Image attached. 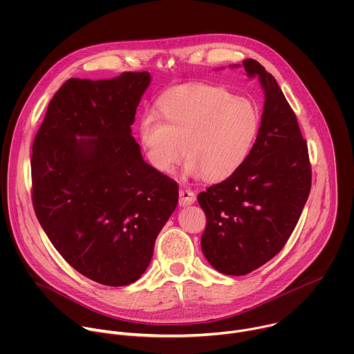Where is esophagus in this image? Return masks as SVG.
Listing matches in <instances>:
<instances>
[{"instance_id": "esophagus-1", "label": "esophagus", "mask_w": 354, "mask_h": 354, "mask_svg": "<svg viewBox=\"0 0 354 354\" xmlns=\"http://www.w3.org/2000/svg\"><path fill=\"white\" fill-rule=\"evenodd\" d=\"M196 201V194L186 186H182L179 190V205L180 206H189Z\"/></svg>"}]
</instances>
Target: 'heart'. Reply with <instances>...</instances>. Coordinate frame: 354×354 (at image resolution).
I'll return each mask as SVG.
<instances>
[{"label":"heart","mask_w":354,"mask_h":354,"mask_svg":"<svg viewBox=\"0 0 354 354\" xmlns=\"http://www.w3.org/2000/svg\"><path fill=\"white\" fill-rule=\"evenodd\" d=\"M158 111L140 120L148 164L171 174L185 156V169L206 180H224L246 161L259 133L261 113L250 99L214 85H192L165 95Z\"/></svg>","instance_id":"heart-1"}]
</instances>
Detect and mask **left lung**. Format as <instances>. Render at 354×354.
I'll list each match as a JSON object with an SVG mask.
<instances>
[{
    "instance_id": "8db88e82",
    "label": "left lung",
    "mask_w": 354,
    "mask_h": 354,
    "mask_svg": "<svg viewBox=\"0 0 354 354\" xmlns=\"http://www.w3.org/2000/svg\"><path fill=\"white\" fill-rule=\"evenodd\" d=\"M242 64L265 91L257 141L236 172L197 196L207 218L201 250L230 276L248 274L279 254L311 190L308 147L295 113L262 64L254 59Z\"/></svg>"
}]
</instances>
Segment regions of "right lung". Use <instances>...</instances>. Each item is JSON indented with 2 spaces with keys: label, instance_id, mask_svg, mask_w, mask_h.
I'll use <instances>...</instances> for the list:
<instances>
[{
  "label": "right lung",
  "instance_id": "add662e5",
  "mask_svg": "<svg viewBox=\"0 0 354 354\" xmlns=\"http://www.w3.org/2000/svg\"><path fill=\"white\" fill-rule=\"evenodd\" d=\"M151 75L70 78L32 147V201L59 254L85 277L134 283L178 205V183L148 165L131 136Z\"/></svg>",
  "mask_w": 354,
  "mask_h": 354
}]
</instances>
